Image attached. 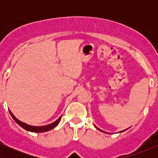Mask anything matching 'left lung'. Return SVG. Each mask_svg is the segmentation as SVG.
Wrapping results in <instances>:
<instances>
[{
	"label": "left lung",
	"mask_w": 158,
	"mask_h": 158,
	"mask_svg": "<svg viewBox=\"0 0 158 158\" xmlns=\"http://www.w3.org/2000/svg\"><path fill=\"white\" fill-rule=\"evenodd\" d=\"M95 127H96V128H97V129H98V130H99V131H102V132H105V131H102V130H101V129H99V128H98L97 126H95ZM126 130H127V129H126ZM126 130H123V131H119V133H121V132H123V131H126Z\"/></svg>",
	"instance_id": "obj_1"
}]
</instances>
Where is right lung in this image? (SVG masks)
I'll return each instance as SVG.
<instances>
[{
	"instance_id": "add662e5",
	"label": "right lung",
	"mask_w": 158,
	"mask_h": 158,
	"mask_svg": "<svg viewBox=\"0 0 158 158\" xmlns=\"http://www.w3.org/2000/svg\"><path fill=\"white\" fill-rule=\"evenodd\" d=\"M10 110V113L11 114V116L12 117V118H13L14 120H15L20 126L22 127L23 129L27 130V131H28L36 132V133H41V132L48 131H50V130L52 129V128H55V127L57 126L58 124H59V121L61 120V117H60L59 119H57V120H56L55 122L51 123V124L46 125V126H30V125L27 124V123H24L21 122V121H20L19 119H18L15 117V116L13 115V114L10 111V110Z\"/></svg>"
}]
</instances>
